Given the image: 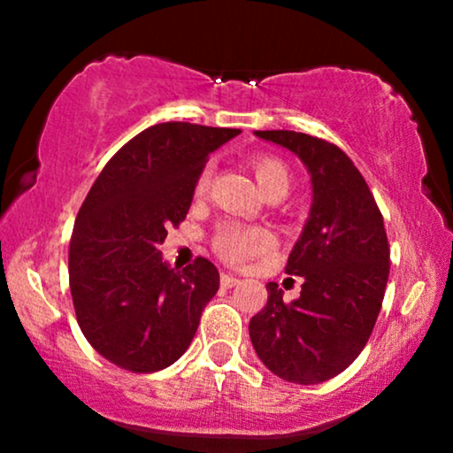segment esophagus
<instances>
[{"label": "esophagus", "instance_id": "1", "mask_svg": "<svg viewBox=\"0 0 453 453\" xmlns=\"http://www.w3.org/2000/svg\"><path fill=\"white\" fill-rule=\"evenodd\" d=\"M238 283H241V279L232 277V274H221V288H234Z\"/></svg>", "mask_w": 453, "mask_h": 453}]
</instances>
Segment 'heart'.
Returning a JSON list of instances; mask_svg holds the SVG:
<instances>
[{"instance_id": "obj_1", "label": "heart", "mask_w": 453, "mask_h": 453, "mask_svg": "<svg viewBox=\"0 0 453 453\" xmlns=\"http://www.w3.org/2000/svg\"><path fill=\"white\" fill-rule=\"evenodd\" d=\"M251 168L259 187L268 197H283L292 187V173L283 159L274 155H256L251 157ZM211 168L206 165L196 180V196H204L211 185ZM212 249L223 262L242 264L247 259L264 256L274 247L273 232L259 226H244L236 221H223L212 232Z\"/></svg>"}]
</instances>
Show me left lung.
Segmentation results:
<instances>
[{"mask_svg": "<svg viewBox=\"0 0 453 453\" xmlns=\"http://www.w3.org/2000/svg\"><path fill=\"white\" fill-rule=\"evenodd\" d=\"M294 150L309 168L313 209L285 273L303 277L300 298L283 300L268 283V303L249 321V336L268 371L315 386L345 371L366 347L389 274L383 215L345 150L289 129L256 132Z\"/></svg>", "mask_w": 453, "mask_h": 453, "instance_id": "obj_1", "label": "left lung"}]
</instances>
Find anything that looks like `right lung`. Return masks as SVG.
I'll list each match as a JSON object with an SVG mask.
<instances>
[{
  "mask_svg": "<svg viewBox=\"0 0 453 453\" xmlns=\"http://www.w3.org/2000/svg\"><path fill=\"white\" fill-rule=\"evenodd\" d=\"M241 129L168 121L123 144L87 194L70 241V292L89 345L132 372L170 366L194 341L219 270L168 268L159 244L185 221L209 155Z\"/></svg>",
  "mask_w": 453,
  "mask_h": 453,
  "instance_id": "1",
  "label": "right lung"
}]
</instances>
